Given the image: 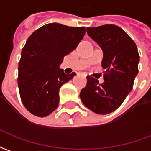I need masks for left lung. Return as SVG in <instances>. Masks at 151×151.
Masks as SVG:
<instances>
[{
    "label": "left lung",
    "mask_w": 151,
    "mask_h": 151,
    "mask_svg": "<svg viewBox=\"0 0 151 151\" xmlns=\"http://www.w3.org/2000/svg\"><path fill=\"white\" fill-rule=\"evenodd\" d=\"M87 33L103 50L101 66L106 71L103 83L87 76L86 87L80 92V99L92 112L108 114L120 107L133 88L138 72L139 54L134 40L119 26L88 27Z\"/></svg>",
    "instance_id": "left-lung-1"
}]
</instances>
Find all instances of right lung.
Wrapping results in <instances>:
<instances>
[{
	"instance_id": "1",
	"label": "right lung",
	"mask_w": 151,
	"mask_h": 151,
	"mask_svg": "<svg viewBox=\"0 0 151 151\" xmlns=\"http://www.w3.org/2000/svg\"><path fill=\"white\" fill-rule=\"evenodd\" d=\"M85 27L49 23L32 34L21 54L17 83L24 106L37 116H48L59 102V88L76 73L59 69L65 55L76 48Z\"/></svg>"
}]
</instances>
